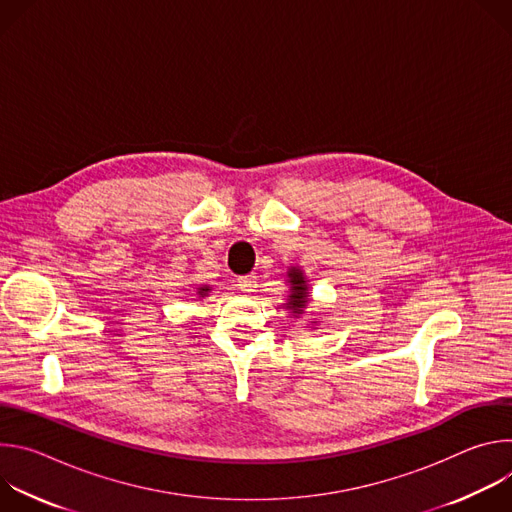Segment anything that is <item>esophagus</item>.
Wrapping results in <instances>:
<instances>
[{
	"instance_id": "1",
	"label": "esophagus",
	"mask_w": 512,
	"mask_h": 512,
	"mask_svg": "<svg viewBox=\"0 0 512 512\" xmlns=\"http://www.w3.org/2000/svg\"><path fill=\"white\" fill-rule=\"evenodd\" d=\"M237 285L241 291H253L257 287V279L255 275H243V277H237Z\"/></svg>"
}]
</instances>
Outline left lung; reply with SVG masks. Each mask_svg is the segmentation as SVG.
Segmentation results:
<instances>
[{
	"label": "left lung",
	"instance_id": "8db88e82",
	"mask_svg": "<svg viewBox=\"0 0 512 512\" xmlns=\"http://www.w3.org/2000/svg\"><path fill=\"white\" fill-rule=\"evenodd\" d=\"M291 277V294H289V304L287 308L294 310V314H302V310L306 308L308 304V287H306V281L302 277V271L298 269H291L289 273Z\"/></svg>",
	"mask_w": 512,
	"mask_h": 512
}]
</instances>
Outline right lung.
Masks as SVG:
<instances>
[{"instance_id":"add662e5","label":"right lung","mask_w":512,"mask_h":512,"mask_svg":"<svg viewBox=\"0 0 512 512\" xmlns=\"http://www.w3.org/2000/svg\"><path fill=\"white\" fill-rule=\"evenodd\" d=\"M206 291H208V287H200V291H198V294H200V296H204V294H206Z\"/></svg>"}]
</instances>
